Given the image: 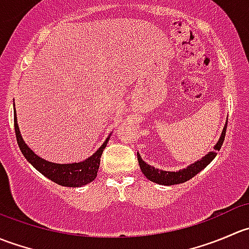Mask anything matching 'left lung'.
Here are the masks:
<instances>
[{
    "label": "left lung",
    "mask_w": 249,
    "mask_h": 249,
    "mask_svg": "<svg viewBox=\"0 0 249 249\" xmlns=\"http://www.w3.org/2000/svg\"><path fill=\"white\" fill-rule=\"evenodd\" d=\"M227 126H228V123L225 124L224 129H223L222 136H220L219 141H218L217 144L214 145V152L208 153V154L205 155L201 160L194 162L193 165L188 166L187 169L179 170V171L177 172L162 171V170L155 169V167L145 164V162L142 160V158H141V155L137 153V159H139V164H140L141 170H142L143 175H144L148 179L152 180V182L158 183V184H162V185H173V184H179V183L187 182V180H189L190 178L194 177L195 175H197L201 170L205 169V167L207 166L213 159H214L215 155H217L215 150H219L220 148H222L223 142H224Z\"/></svg>",
    "instance_id": "left-lung-1"
}]
</instances>
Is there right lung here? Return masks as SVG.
Returning a JSON list of instances; mask_svg holds the SVG:
<instances>
[{
	"label": "right lung",
	"instance_id": "obj_1",
	"mask_svg": "<svg viewBox=\"0 0 249 249\" xmlns=\"http://www.w3.org/2000/svg\"><path fill=\"white\" fill-rule=\"evenodd\" d=\"M14 129H16L18 144L27 161L53 182L64 185V187L76 188L88 184L96 178L100 167V159H101L102 152L106 148L108 140L105 141L99 150H96V153H94L84 161L74 162V164H55V162L47 161V160L39 158L25 144L24 140L20 135L19 126H18L17 115H14Z\"/></svg>",
	"mask_w": 249,
	"mask_h": 249
}]
</instances>
